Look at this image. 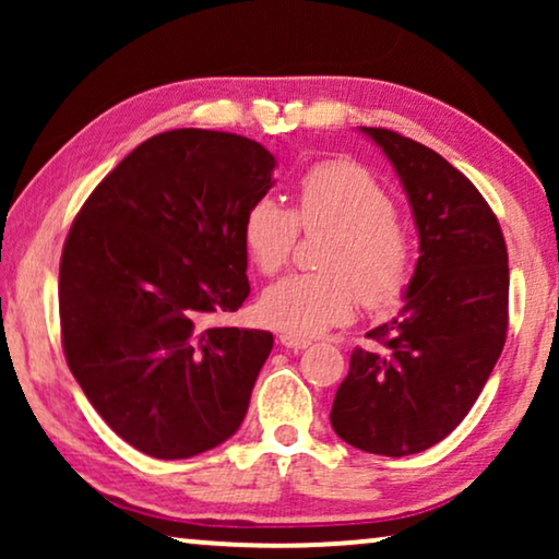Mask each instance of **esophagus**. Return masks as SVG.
Here are the masks:
<instances>
[{"label": "esophagus", "mask_w": 559, "mask_h": 559, "mask_svg": "<svg viewBox=\"0 0 559 559\" xmlns=\"http://www.w3.org/2000/svg\"><path fill=\"white\" fill-rule=\"evenodd\" d=\"M280 343L285 348H293V350H302V348L310 346L308 338H300V335H293V333H282L280 335Z\"/></svg>", "instance_id": "esophagus-1"}]
</instances>
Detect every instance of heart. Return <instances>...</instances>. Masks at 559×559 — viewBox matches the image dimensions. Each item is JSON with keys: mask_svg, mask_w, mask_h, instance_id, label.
Masks as SVG:
<instances>
[{"mask_svg": "<svg viewBox=\"0 0 559 559\" xmlns=\"http://www.w3.org/2000/svg\"><path fill=\"white\" fill-rule=\"evenodd\" d=\"M394 201L364 167L346 159L312 165L295 190V209L264 195L243 216V243L262 274H274L293 257L300 223L305 231L333 228L320 266L293 274L262 297L266 323L293 335H320L366 308H389L409 282V239L394 218Z\"/></svg>", "mask_w": 559, "mask_h": 559, "instance_id": "1", "label": "heart"}]
</instances>
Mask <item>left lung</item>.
Segmentation results:
<instances>
[{
  "instance_id": "left-lung-1",
  "label": "left lung",
  "mask_w": 559,
  "mask_h": 559,
  "mask_svg": "<svg viewBox=\"0 0 559 559\" xmlns=\"http://www.w3.org/2000/svg\"><path fill=\"white\" fill-rule=\"evenodd\" d=\"M409 198L419 259L404 308L366 333L333 400L341 440L373 455L423 453L468 415L509 328V254L499 218L445 157L407 136L358 127Z\"/></svg>"
}]
</instances>
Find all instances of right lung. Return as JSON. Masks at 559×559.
Segmentation results:
<instances>
[{
    "mask_svg": "<svg viewBox=\"0 0 559 559\" xmlns=\"http://www.w3.org/2000/svg\"><path fill=\"white\" fill-rule=\"evenodd\" d=\"M277 159L247 136L173 129L98 182L60 257L68 369L104 423L159 461L239 430L272 333L213 325L249 297L243 216Z\"/></svg>",
    "mask_w": 559,
    "mask_h": 559,
    "instance_id": "right-lung-1",
    "label": "right lung"
}]
</instances>
